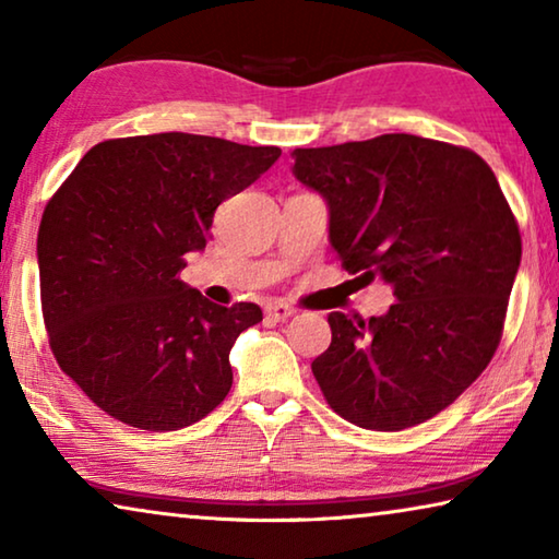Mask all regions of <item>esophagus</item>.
Masks as SVG:
<instances>
[{
	"label": "esophagus",
	"mask_w": 559,
	"mask_h": 559,
	"mask_svg": "<svg viewBox=\"0 0 559 559\" xmlns=\"http://www.w3.org/2000/svg\"><path fill=\"white\" fill-rule=\"evenodd\" d=\"M293 313H296V310H293L290 306H286V302H269L266 306V316L271 318V320H276V323H281V320H288Z\"/></svg>",
	"instance_id": "obj_1"
}]
</instances>
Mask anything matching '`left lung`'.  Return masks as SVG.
I'll list each match as a JSON object with an SVG mask.
<instances>
[{"label": "left lung", "instance_id": "8db88e82", "mask_svg": "<svg viewBox=\"0 0 559 559\" xmlns=\"http://www.w3.org/2000/svg\"><path fill=\"white\" fill-rule=\"evenodd\" d=\"M290 155L293 177L328 204L343 266L384 281L396 300L370 320L328 316L320 390L355 427H416L496 353L523 253L515 216L493 169L439 140L390 132Z\"/></svg>", "mask_w": 559, "mask_h": 559}]
</instances>
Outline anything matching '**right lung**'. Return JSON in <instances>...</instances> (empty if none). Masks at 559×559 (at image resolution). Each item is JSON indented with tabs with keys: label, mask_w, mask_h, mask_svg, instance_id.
<instances>
[{
	"label": "right lung",
	"mask_w": 559,
	"mask_h": 559,
	"mask_svg": "<svg viewBox=\"0 0 559 559\" xmlns=\"http://www.w3.org/2000/svg\"><path fill=\"white\" fill-rule=\"evenodd\" d=\"M281 157L222 138L159 132L91 147L46 204L36 257L56 362L128 427L177 431L229 394V353L263 320L179 281L214 212Z\"/></svg>",
	"instance_id": "1"
}]
</instances>
